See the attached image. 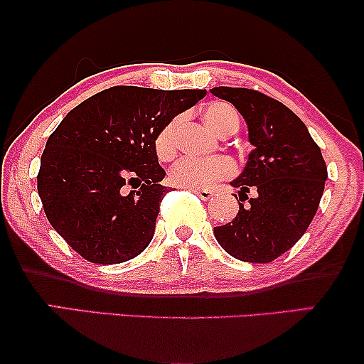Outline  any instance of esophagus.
Segmentation results:
<instances>
[{"mask_svg": "<svg viewBox=\"0 0 364 364\" xmlns=\"http://www.w3.org/2000/svg\"><path fill=\"white\" fill-rule=\"evenodd\" d=\"M193 193H197V197L202 198V200H208V198H212V196H213V192L207 191V188H196Z\"/></svg>", "mask_w": 364, "mask_h": 364, "instance_id": "esophagus-1", "label": "esophagus"}]
</instances>
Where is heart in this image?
I'll return each instance as SVG.
<instances>
[{
    "label": "heart",
    "instance_id": "heart-1",
    "mask_svg": "<svg viewBox=\"0 0 364 364\" xmlns=\"http://www.w3.org/2000/svg\"><path fill=\"white\" fill-rule=\"evenodd\" d=\"M203 121L213 132L225 136L235 132L238 127V116L230 104L212 102L203 111ZM178 117H173L157 132L154 139V151L161 161H171L176 156V134ZM237 166L230 157H183L171 168V181L183 188H210L223 178L235 176Z\"/></svg>",
    "mask_w": 364,
    "mask_h": 364
}]
</instances>
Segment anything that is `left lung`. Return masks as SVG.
I'll list each match as a JSON object with an SVG mask.
<instances>
[{"label":"left lung","mask_w":364,"mask_h":364,"mask_svg":"<svg viewBox=\"0 0 364 364\" xmlns=\"http://www.w3.org/2000/svg\"><path fill=\"white\" fill-rule=\"evenodd\" d=\"M213 96L237 107L255 149L233 187L238 213L213 228L217 242L242 262L268 263L303 237L320 205L328 177L325 159L301 119L255 89L218 86Z\"/></svg>","instance_id":"8db88e82"}]
</instances>
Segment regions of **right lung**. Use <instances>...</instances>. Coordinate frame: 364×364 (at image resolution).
Here are the masks:
<instances>
[{
    "mask_svg": "<svg viewBox=\"0 0 364 364\" xmlns=\"http://www.w3.org/2000/svg\"><path fill=\"white\" fill-rule=\"evenodd\" d=\"M205 94L114 86L74 107L49 136L38 193L49 223L84 260L114 265L146 250L168 192L154 139Z\"/></svg>",
    "mask_w": 364,
    "mask_h": 364,
    "instance_id": "add662e5",
    "label": "right lung"
}]
</instances>
